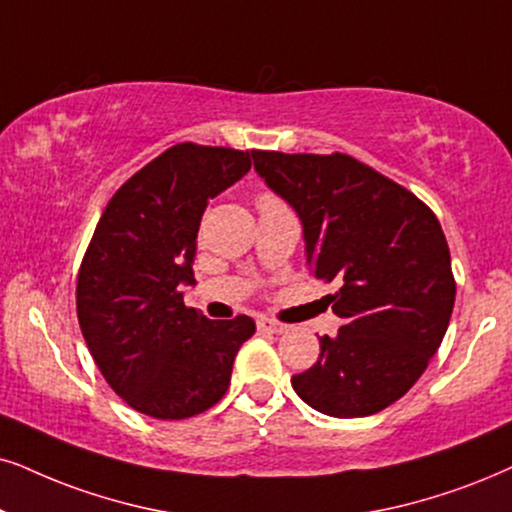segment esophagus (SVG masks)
<instances>
[{"mask_svg": "<svg viewBox=\"0 0 512 512\" xmlns=\"http://www.w3.org/2000/svg\"><path fill=\"white\" fill-rule=\"evenodd\" d=\"M257 328H260V331L274 333V335H281V333H286V331H288L286 323L274 321V319H260V321H257Z\"/></svg>", "mask_w": 512, "mask_h": 512, "instance_id": "obj_1", "label": "esophagus"}]
</instances>
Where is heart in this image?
I'll return each mask as SVG.
<instances>
[{"instance_id": "heart-1", "label": "heart", "mask_w": 512, "mask_h": 512, "mask_svg": "<svg viewBox=\"0 0 512 512\" xmlns=\"http://www.w3.org/2000/svg\"><path fill=\"white\" fill-rule=\"evenodd\" d=\"M260 198H271V196H269V193H264V196H260Z\"/></svg>"}]
</instances>
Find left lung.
<instances>
[{
	"instance_id": "1",
	"label": "left lung",
	"mask_w": 512,
	"mask_h": 512,
	"mask_svg": "<svg viewBox=\"0 0 512 512\" xmlns=\"http://www.w3.org/2000/svg\"><path fill=\"white\" fill-rule=\"evenodd\" d=\"M269 189L304 226L309 271L338 281L328 295L342 328L319 361L293 375L316 411L361 418L416 385L442 345L456 300L444 231L409 189L347 153L252 151Z\"/></svg>"
}]
</instances>
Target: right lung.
I'll use <instances>...</instances> for the list:
<instances>
[{
    "instance_id": "add662e5",
    "label": "right lung",
    "mask_w": 512,
    "mask_h": 512,
    "mask_svg": "<svg viewBox=\"0 0 512 512\" xmlns=\"http://www.w3.org/2000/svg\"><path fill=\"white\" fill-rule=\"evenodd\" d=\"M252 151L184 141L132 174L96 224L77 274V321L113 392L134 411L181 420L212 409L231 383L250 316L210 321L186 307L208 200L252 165Z\"/></svg>"
}]
</instances>
